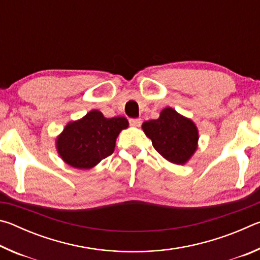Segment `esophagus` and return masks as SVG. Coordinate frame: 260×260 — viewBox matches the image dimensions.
I'll return each instance as SVG.
<instances>
[{
	"instance_id": "1",
	"label": "esophagus",
	"mask_w": 260,
	"mask_h": 260,
	"mask_svg": "<svg viewBox=\"0 0 260 260\" xmlns=\"http://www.w3.org/2000/svg\"><path fill=\"white\" fill-rule=\"evenodd\" d=\"M129 124L134 127H139L142 124V119H140V118H134V119H129Z\"/></svg>"
}]
</instances>
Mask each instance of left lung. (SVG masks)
Segmentation results:
<instances>
[{"label": "left lung", "mask_w": 260, "mask_h": 260, "mask_svg": "<svg viewBox=\"0 0 260 260\" xmlns=\"http://www.w3.org/2000/svg\"><path fill=\"white\" fill-rule=\"evenodd\" d=\"M142 129L157 152L173 164H186L197 149L196 125L172 108L162 110L158 119L144 121Z\"/></svg>", "instance_id": "left-lung-1"}]
</instances>
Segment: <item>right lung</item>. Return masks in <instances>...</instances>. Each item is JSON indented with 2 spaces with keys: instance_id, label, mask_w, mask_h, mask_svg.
I'll use <instances>...</instances> for the list:
<instances>
[{
  "instance_id": "1",
  "label": "right lung",
  "mask_w": 260,
  "mask_h": 260,
  "mask_svg": "<svg viewBox=\"0 0 260 260\" xmlns=\"http://www.w3.org/2000/svg\"><path fill=\"white\" fill-rule=\"evenodd\" d=\"M127 127L125 117L105 118L99 110H91L65 126L56 139L57 152L74 169L89 170L111 155L118 135Z\"/></svg>"
}]
</instances>
